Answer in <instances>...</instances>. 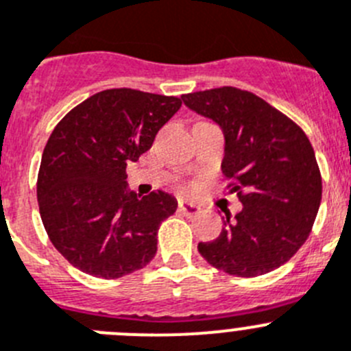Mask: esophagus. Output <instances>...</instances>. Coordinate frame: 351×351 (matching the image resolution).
Wrapping results in <instances>:
<instances>
[{"mask_svg":"<svg viewBox=\"0 0 351 351\" xmlns=\"http://www.w3.org/2000/svg\"><path fill=\"white\" fill-rule=\"evenodd\" d=\"M178 208L180 211H183L187 217H195L197 213H201V208H199L197 204L191 203V201H183V199L178 203Z\"/></svg>","mask_w":351,"mask_h":351,"instance_id":"34e87169","label":"esophagus"}]
</instances>
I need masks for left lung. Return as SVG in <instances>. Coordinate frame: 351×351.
I'll use <instances>...</instances> for the list:
<instances>
[{
	"label": "left lung",
	"mask_w": 351,
	"mask_h": 351,
	"mask_svg": "<svg viewBox=\"0 0 351 351\" xmlns=\"http://www.w3.org/2000/svg\"><path fill=\"white\" fill-rule=\"evenodd\" d=\"M182 101L222 131V173L243 204L234 219L226 213L219 238L199 243V254L234 276L276 269L308 239L320 208L322 176L308 136L248 90L220 87Z\"/></svg>",
	"instance_id": "8db88e82"
}]
</instances>
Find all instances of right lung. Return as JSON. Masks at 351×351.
<instances>
[{
    "label": "right lung",
    "instance_id": "1",
    "mask_svg": "<svg viewBox=\"0 0 351 351\" xmlns=\"http://www.w3.org/2000/svg\"><path fill=\"white\" fill-rule=\"evenodd\" d=\"M180 106L173 96L108 89L56 125L38 173V206L50 241L71 266L110 280L156 257L157 230L178 201L164 191L138 195L125 168Z\"/></svg>",
    "mask_w": 351,
    "mask_h": 351
}]
</instances>
